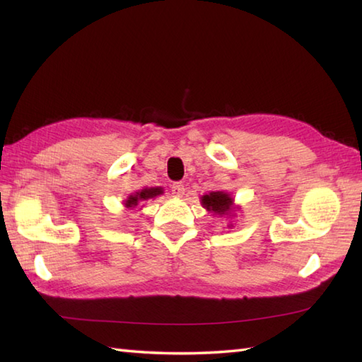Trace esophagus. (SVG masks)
<instances>
[{
  "instance_id": "obj_1",
  "label": "esophagus",
  "mask_w": 362,
  "mask_h": 362,
  "mask_svg": "<svg viewBox=\"0 0 362 362\" xmlns=\"http://www.w3.org/2000/svg\"><path fill=\"white\" fill-rule=\"evenodd\" d=\"M171 193L174 197H182L183 194H185V187H183V183H180V182L173 183Z\"/></svg>"
}]
</instances>
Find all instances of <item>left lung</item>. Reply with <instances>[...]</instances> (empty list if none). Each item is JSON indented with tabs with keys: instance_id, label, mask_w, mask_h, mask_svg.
I'll list each match as a JSON object with an SVG mask.
<instances>
[{
	"instance_id": "left-lung-1",
	"label": "left lung",
	"mask_w": 362,
	"mask_h": 362,
	"mask_svg": "<svg viewBox=\"0 0 362 362\" xmlns=\"http://www.w3.org/2000/svg\"><path fill=\"white\" fill-rule=\"evenodd\" d=\"M201 201L206 211L218 214V216H233V197H230V194L224 193V191H211V193L202 196Z\"/></svg>"
}]
</instances>
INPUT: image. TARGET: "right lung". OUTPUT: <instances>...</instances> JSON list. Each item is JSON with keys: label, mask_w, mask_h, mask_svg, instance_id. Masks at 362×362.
Listing matches in <instances>:
<instances>
[{"label": "right lung", "mask_w": 362, "mask_h": 362, "mask_svg": "<svg viewBox=\"0 0 362 362\" xmlns=\"http://www.w3.org/2000/svg\"><path fill=\"white\" fill-rule=\"evenodd\" d=\"M160 194H163V189H161L160 187H157V188H144L141 191H138V193H135V194H130L126 199L124 205L127 206V209H135V206L140 202L148 201V199H153V197H157Z\"/></svg>", "instance_id": "1"}]
</instances>
